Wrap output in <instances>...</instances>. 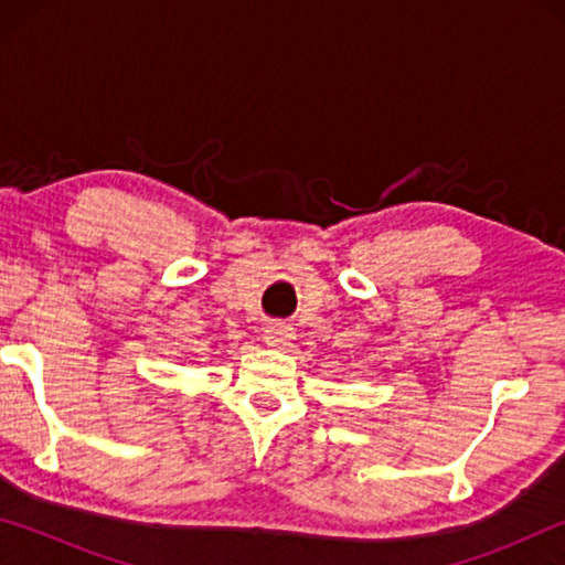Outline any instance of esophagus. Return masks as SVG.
<instances>
[{"mask_svg": "<svg viewBox=\"0 0 565 565\" xmlns=\"http://www.w3.org/2000/svg\"><path fill=\"white\" fill-rule=\"evenodd\" d=\"M291 339H294V331H291V327H286V323H271V327H266V331H264L266 347L279 349V351L289 347Z\"/></svg>", "mask_w": 565, "mask_h": 565, "instance_id": "34e87169", "label": "esophagus"}]
</instances>
